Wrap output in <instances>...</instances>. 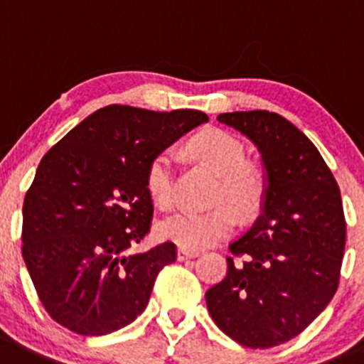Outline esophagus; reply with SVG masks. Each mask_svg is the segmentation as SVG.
Wrapping results in <instances>:
<instances>
[{"label": "esophagus", "mask_w": 364, "mask_h": 364, "mask_svg": "<svg viewBox=\"0 0 364 364\" xmlns=\"http://www.w3.org/2000/svg\"><path fill=\"white\" fill-rule=\"evenodd\" d=\"M193 257H198V251L186 250V247H178V260H179V262H183V260L193 259Z\"/></svg>", "instance_id": "obj_1"}]
</instances>
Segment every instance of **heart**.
<instances>
[{"label":"heart","mask_w":364,"mask_h":364,"mask_svg":"<svg viewBox=\"0 0 364 364\" xmlns=\"http://www.w3.org/2000/svg\"><path fill=\"white\" fill-rule=\"evenodd\" d=\"M188 152L217 172L213 201L224 203L210 212L183 210L166 217L159 224V235L179 247L199 250L212 246L233 233L237 217L259 212L266 199L267 178L259 163L246 159V147L232 132L223 129H205L192 136ZM147 192L156 205L171 208L176 201V161L171 151H161L151 159L145 176ZM230 204L232 206H228Z\"/></svg>","instance_id":"obj_1"}]
</instances>
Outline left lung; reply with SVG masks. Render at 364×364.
Listing matches in <instances>:
<instances>
[{
    "mask_svg": "<svg viewBox=\"0 0 364 364\" xmlns=\"http://www.w3.org/2000/svg\"><path fill=\"white\" fill-rule=\"evenodd\" d=\"M247 136L267 178L262 213L230 244L228 273L206 291L217 327L250 348H271L304 332L334 296L346 223L331 168L307 136L269 111L217 117Z\"/></svg>",
    "mask_w": 364,
    "mask_h": 364,
    "instance_id": "8db88e82",
    "label": "left lung"
}]
</instances>
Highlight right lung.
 I'll use <instances>...</instances> for the list:
<instances>
[{"label": "right lung", "instance_id": "obj_1", "mask_svg": "<svg viewBox=\"0 0 364 364\" xmlns=\"http://www.w3.org/2000/svg\"><path fill=\"white\" fill-rule=\"evenodd\" d=\"M205 122L193 109L107 105L44 154L23 205V259L57 323L104 336L145 311L158 273L176 262L172 242L132 250L154 213L147 166Z\"/></svg>", "mask_w": 364, "mask_h": 364}]
</instances>
